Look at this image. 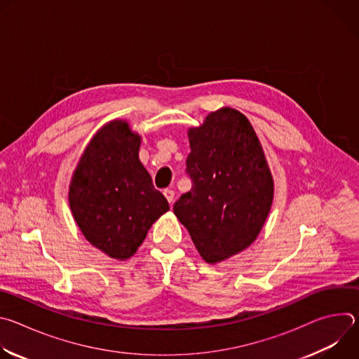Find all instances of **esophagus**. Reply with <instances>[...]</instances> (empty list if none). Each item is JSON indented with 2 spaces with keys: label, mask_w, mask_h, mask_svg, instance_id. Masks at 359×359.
<instances>
[{
  "label": "esophagus",
  "mask_w": 359,
  "mask_h": 359,
  "mask_svg": "<svg viewBox=\"0 0 359 359\" xmlns=\"http://www.w3.org/2000/svg\"><path fill=\"white\" fill-rule=\"evenodd\" d=\"M163 194H165V197L168 198V201L172 204L173 200H175V191H173L172 189H165V190H163Z\"/></svg>",
  "instance_id": "obj_1"
}]
</instances>
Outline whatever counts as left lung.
Returning a JSON list of instances; mask_svg holds the SVG:
<instances>
[{"label":"left lung","instance_id":"obj_1","mask_svg":"<svg viewBox=\"0 0 359 359\" xmlns=\"http://www.w3.org/2000/svg\"><path fill=\"white\" fill-rule=\"evenodd\" d=\"M186 172L190 191L173 212L209 264L247 248L270 213L274 182L262 143L248 119L222 108L189 129Z\"/></svg>","mask_w":359,"mask_h":359}]
</instances>
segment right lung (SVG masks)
Returning a JSON list of instances; mask_svg holds the SVG:
<instances>
[{
    "label": "right lung",
    "instance_id": "add662e5",
    "mask_svg": "<svg viewBox=\"0 0 359 359\" xmlns=\"http://www.w3.org/2000/svg\"><path fill=\"white\" fill-rule=\"evenodd\" d=\"M140 136L126 121L100 128L69 184V206L85 238L111 259L136 252L151 224L169 210L139 161Z\"/></svg>",
    "mask_w": 359,
    "mask_h": 359
}]
</instances>
